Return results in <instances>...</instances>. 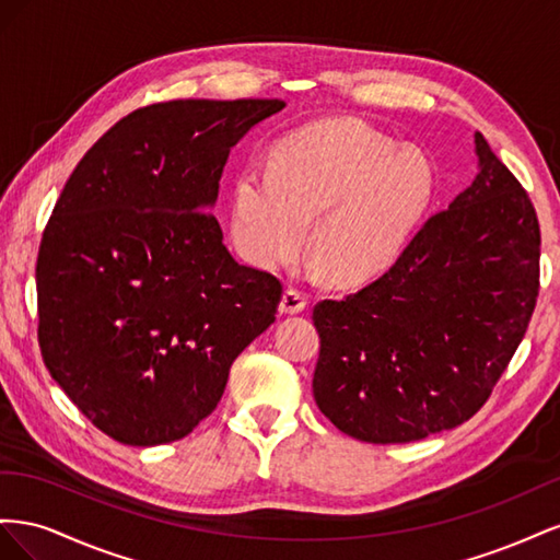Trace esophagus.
Wrapping results in <instances>:
<instances>
[{
	"instance_id": "obj_1",
	"label": "esophagus",
	"mask_w": 560,
	"mask_h": 560,
	"mask_svg": "<svg viewBox=\"0 0 560 560\" xmlns=\"http://www.w3.org/2000/svg\"><path fill=\"white\" fill-rule=\"evenodd\" d=\"M308 303V296L299 292V290H287L282 294V301H280V313L284 315H294V313H301L303 308H306Z\"/></svg>"
}]
</instances>
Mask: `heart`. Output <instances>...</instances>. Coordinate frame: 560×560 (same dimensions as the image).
Masks as SVG:
<instances>
[{
	"mask_svg": "<svg viewBox=\"0 0 560 560\" xmlns=\"http://www.w3.org/2000/svg\"><path fill=\"white\" fill-rule=\"evenodd\" d=\"M436 196L432 161L362 121L301 128L270 167L249 163L233 184L231 233L259 268L292 261L313 226V252L336 284L389 268Z\"/></svg>",
	"mask_w": 560,
	"mask_h": 560,
	"instance_id": "b5f03b06",
	"label": "heart"
}]
</instances>
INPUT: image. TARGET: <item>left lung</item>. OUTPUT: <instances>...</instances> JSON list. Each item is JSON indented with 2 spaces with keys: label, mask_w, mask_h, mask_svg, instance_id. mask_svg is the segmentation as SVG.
I'll use <instances>...</instances> for the list:
<instances>
[{
  "label": "left lung",
  "mask_w": 560,
  "mask_h": 560,
  "mask_svg": "<svg viewBox=\"0 0 560 560\" xmlns=\"http://www.w3.org/2000/svg\"><path fill=\"white\" fill-rule=\"evenodd\" d=\"M479 175L432 214L381 278L313 308V395L369 444H409L477 413L512 362L539 296L528 191L477 132Z\"/></svg>",
  "instance_id": "1"
}]
</instances>
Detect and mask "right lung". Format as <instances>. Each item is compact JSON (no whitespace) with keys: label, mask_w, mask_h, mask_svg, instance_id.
I'll use <instances>...</instances> for the list:
<instances>
[{"label":"right lung","mask_w":560,"mask_h":560,"mask_svg":"<svg viewBox=\"0 0 560 560\" xmlns=\"http://www.w3.org/2000/svg\"><path fill=\"white\" fill-rule=\"evenodd\" d=\"M282 100H171L112 126L67 179L37 257L46 369L128 446L189 434L282 282L235 261L208 210L231 147Z\"/></svg>","instance_id":"1"}]
</instances>
